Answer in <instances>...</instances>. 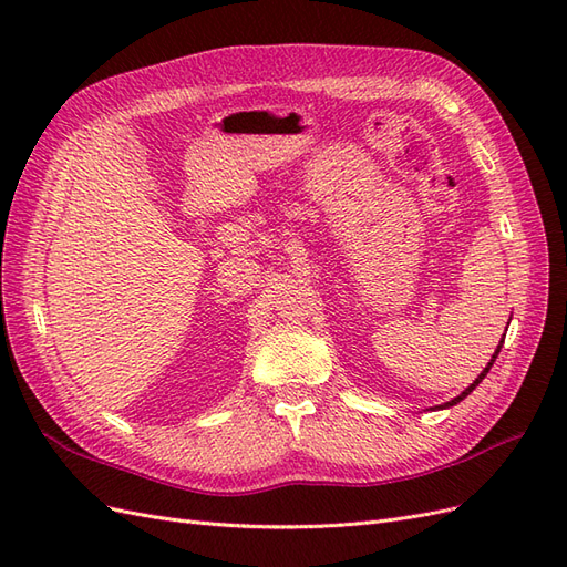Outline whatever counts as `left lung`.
I'll list each match as a JSON object with an SVG mask.
<instances>
[{
  "label": "left lung",
  "instance_id": "8db88e82",
  "mask_svg": "<svg viewBox=\"0 0 567 567\" xmlns=\"http://www.w3.org/2000/svg\"><path fill=\"white\" fill-rule=\"evenodd\" d=\"M504 336H506V333H504ZM502 346H504V338H502V340H499V346H496V350H494V354H492V359H489V362H487V367H485V369H483V371H480V375H477V379H475V381H473V383H471V385H468V388H466V390H463V392H461V394H456V398H454V400H450V402H444V404H440V406H437V409H447V406H454V404H458V402H461V400H463V398H468V394H471V392H473V390H475V388H477V385H480V383H483V379H485V375H487V373H489V369H492V364H494V362H496V357H499V350H502Z\"/></svg>",
  "mask_w": 567,
  "mask_h": 567
}]
</instances>
